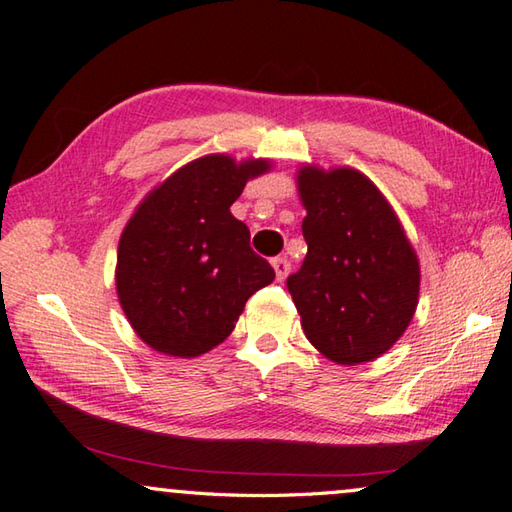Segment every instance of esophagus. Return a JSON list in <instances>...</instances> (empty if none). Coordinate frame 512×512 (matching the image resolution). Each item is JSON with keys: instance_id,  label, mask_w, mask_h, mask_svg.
Segmentation results:
<instances>
[{"instance_id": "1", "label": "esophagus", "mask_w": 512, "mask_h": 512, "mask_svg": "<svg viewBox=\"0 0 512 512\" xmlns=\"http://www.w3.org/2000/svg\"><path fill=\"white\" fill-rule=\"evenodd\" d=\"M273 268H275V275H277V280H284V277L288 275V271H291V262H288L286 257H275L273 259Z\"/></svg>"}]
</instances>
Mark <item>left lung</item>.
<instances>
[{
	"label": "left lung",
	"instance_id": "8db88e82",
	"mask_svg": "<svg viewBox=\"0 0 512 512\" xmlns=\"http://www.w3.org/2000/svg\"><path fill=\"white\" fill-rule=\"evenodd\" d=\"M297 192L309 253L286 286L304 336L338 365L376 360L414 318L416 250L383 192L358 170L304 165Z\"/></svg>",
	"mask_w": 512,
	"mask_h": 512
}]
</instances>
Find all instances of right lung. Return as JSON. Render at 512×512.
Instances as JSON below:
<instances>
[{
	"mask_svg": "<svg viewBox=\"0 0 512 512\" xmlns=\"http://www.w3.org/2000/svg\"><path fill=\"white\" fill-rule=\"evenodd\" d=\"M271 161L208 154L138 203L118 241L116 293L145 345L197 358L224 342L246 300L275 280L230 206Z\"/></svg>",
	"mask_w": 512,
	"mask_h": 512,
	"instance_id": "obj_1",
	"label": "right lung"
}]
</instances>
